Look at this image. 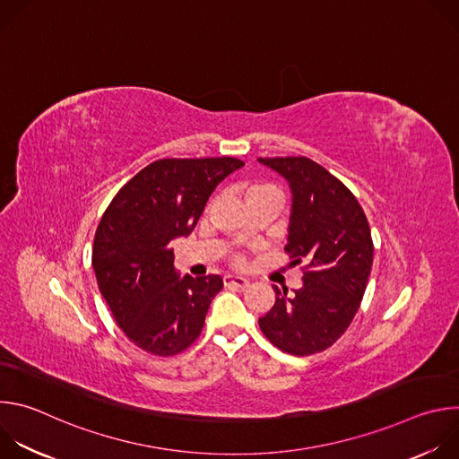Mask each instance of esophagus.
<instances>
[{
    "instance_id": "1",
    "label": "esophagus",
    "mask_w": 459,
    "mask_h": 459,
    "mask_svg": "<svg viewBox=\"0 0 459 459\" xmlns=\"http://www.w3.org/2000/svg\"><path fill=\"white\" fill-rule=\"evenodd\" d=\"M223 283H225V287L245 289V287L248 285V280H245V278H241V276H232V274H229V276L223 278Z\"/></svg>"
}]
</instances>
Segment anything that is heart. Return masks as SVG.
<instances>
[{"mask_svg":"<svg viewBox=\"0 0 459 459\" xmlns=\"http://www.w3.org/2000/svg\"><path fill=\"white\" fill-rule=\"evenodd\" d=\"M254 195H273V198H278V190L273 185H265V183H257V185H250L245 188L243 192V200L254 198Z\"/></svg>","mask_w":459,"mask_h":459,"instance_id":"b5f03b06","label":"heart"}]
</instances>
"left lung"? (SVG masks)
<instances>
[{"instance_id": "1", "label": "left lung", "mask_w": 459, "mask_h": 459, "mask_svg": "<svg viewBox=\"0 0 459 459\" xmlns=\"http://www.w3.org/2000/svg\"><path fill=\"white\" fill-rule=\"evenodd\" d=\"M290 188L285 250L294 265L305 261L294 294L274 287L273 308L257 319L280 351L308 356L331 347L351 325L372 267L368 221L354 194L308 158H257Z\"/></svg>"}]
</instances>
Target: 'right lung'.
<instances>
[{"label": "right lung", "mask_w": 459, "mask_h": 459, "mask_svg": "<svg viewBox=\"0 0 459 459\" xmlns=\"http://www.w3.org/2000/svg\"><path fill=\"white\" fill-rule=\"evenodd\" d=\"M236 158L160 160L110 202L92 248L98 287L126 338L156 356L185 351L200 336L223 281L179 276L170 243L188 236Z\"/></svg>", "instance_id": "add662e5"}]
</instances>
